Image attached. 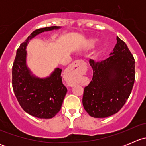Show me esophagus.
<instances>
[{
  "mask_svg": "<svg viewBox=\"0 0 146 146\" xmlns=\"http://www.w3.org/2000/svg\"><path fill=\"white\" fill-rule=\"evenodd\" d=\"M82 63H83V61H81V60H78V61H74L73 64L70 65V67L65 71L64 75L65 76H66V78H68L69 76H70L72 73L77 71V70L78 69V66L80 64H82ZM70 86L73 87V84L70 83Z\"/></svg>",
  "mask_w": 146,
  "mask_h": 146,
  "instance_id": "obj_1",
  "label": "esophagus"
}]
</instances>
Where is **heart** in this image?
<instances>
[{
  "label": "heart",
  "instance_id": "1",
  "mask_svg": "<svg viewBox=\"0 0 146 146\" xmlns=\"http://www.w3.org/2000/svg\"><path fill=\"white\" fill-rule=\"evenodd\" d=\"M97 39L95 38H88L86 39L83 42H82V44L81 46V48L84 51H88V50L91 49L92 48H93V46L96 44Z\"/></svg>",
  "mask_w": 146,
  "mask_h": 146
}]
</instances>
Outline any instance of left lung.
Instances as JSON below:
<instances>
[{"instance_id": "8db88e82", "label": "left lung", "mask_w": 146, "mask_h": 146, "mask_svg": "<svg viewBox=\"0 0 146 146\" xmlns=\"http://www.w3.org/2000/svg\"><path fill=\"white\" fill-rule=\"evenodd\" d=\"M110 56L89 63L93 76L84 89L82 104L94 118H105L117 113L129 98L135 80V60L126 43L117 37Z\"/></svg>"}]
</instances>
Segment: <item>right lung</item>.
<instances>
[{"label":"right lung","mask_w":146,"mask_h":146,"mask_svg":"<svg viewBox=\"0 0 146 146\" xmlns=\"http://www.w3.org/2000/svg\"><path fill=\"white\" fill-rule=\"evenodd\" d=\"M62 27L40 28L30 34L16 52L12 69V84L19 104L25 111L39 119H51L60 111L67 88L63 84L61 70L56 68L48 76H35L27 64L28 44L44 32L58 30Z\"/></svg>","instance_id":"right-lung-1"}]
</instances>
